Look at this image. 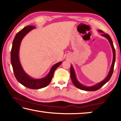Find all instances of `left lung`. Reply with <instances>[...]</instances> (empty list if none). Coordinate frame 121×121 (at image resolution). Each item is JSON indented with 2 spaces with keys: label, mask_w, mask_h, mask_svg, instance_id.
<instances>
[{
  "label": "left lung",
  "mask_w": 121,
  "mask_h": 121,
  "mask_svg": "<svg viewBox=\"0 0 121 121\" xmlns=\"http://www.w3.org/2000/svg\"><path fill=\"white\" fill-rule=\"evenodd\" d=\"M98 31L100 32H101L102 33L101 36L104 37H105L106 38H107L110 43V45H111L112 50V54H113L112 62L111 67H110V70L109 71V73H108L107 76L106 77V78L104 79L102 81L94 85L93 86H85L83 84H82L80 82H79V81L77 80L76 76L74 69H73V65H71L70 73L71 79V81H72L73 83L76 87L78 88V89H81V90H84V91H97V90H99L100 88H101L102 86H104L106 83L108 82L109 81V79H110V78H111V77H112V73H113V70H114L116 54H115V48H114V45H113V43H112V39H111V38H110V37L109 36V35H108L107 34H105L104 32V31H102V30H98Z\"/></svg>",
  "instance_id": "1"
}]
</instances>
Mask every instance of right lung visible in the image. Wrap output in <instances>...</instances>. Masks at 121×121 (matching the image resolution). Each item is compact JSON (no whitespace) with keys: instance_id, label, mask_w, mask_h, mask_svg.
<instances>
[{"instance_id":"right-lung-1","label":"right lung","mask_w":121,"mask_h":121,"mask_svg":"<svg viewBox=\"0 0 121 121\" xmlns=\"http://www.w3.org/2000/svg\"><path fill=\"white\" fill-rule=\"evenodd\" d=\"M35 28V26H26L17 32L13 40L11 52V61L15 78L22 85L31 89H39L48 85L52 80L54 71L62 63L61 61L53 65L48 75L42 78L34 79L24 71L19 59L20 44L24 36Z\"/></svg>"}]
</instances>
